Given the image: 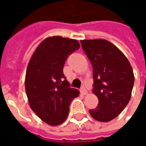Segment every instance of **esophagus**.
I'll use <instances>...</instances> for the list:
<instances>
[{
  "label": "esophagus",
  "instance_id": "obj_1",
  "mask_svg": "<svg viewBox=\"0 0 146 146\" xmlns=\"http://www.w3.org/2000/svg\"><path fill=\"white\" fill-rule=\"evenodd\" d=\"M81 92H82V94H83V95H86L87 94V91L84 87H82V89H81Z\"/></svg>",
  "mask_w": 146,
  "mask_h": 146
}]
</instances>
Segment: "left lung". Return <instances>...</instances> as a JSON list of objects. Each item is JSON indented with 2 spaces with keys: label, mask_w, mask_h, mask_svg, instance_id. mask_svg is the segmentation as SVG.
I'll use <instances>...</instances> for the list:
<instances>
[{
  "label": "left lung",
  "mask_w": 146,
  "mask_h": 146,
  "mask_svg": "<svg viewBox=\"0 0 146 146\" xmlns=\"http://www.w3.org/2000/svg\"><path fill=\"white\" fill-rule=\"evenodd\" d=\"M81 44L92 66V92L99 101L89 113L98 121L109 122L119 116L131 98L133 69L121 50L108 40L88 39Z\"/></svg>",
  "instance_id": "8db88e82"
}]
</instances>
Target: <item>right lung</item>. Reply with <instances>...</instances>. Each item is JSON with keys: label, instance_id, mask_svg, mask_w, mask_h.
<instances>
[{"label": "right lung", "instance_id": "add662e5", "mask_svg": "<svg viewBox=\"0 0 146 146\" xmlns=\"http://www.w3.org/2000/svg\"><path fill=\"white\" fill-rule=\"evenodd\" d=\"M79 48L76 39L48 37L37 47L27 64L25 90L29 106L51 126L65 121L71 101L80 94L77 89L70 87L63 73L66 59Z\"/></svg>", "mask_w": 146, "mask_h": 146}]
</instances>
